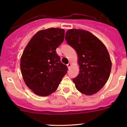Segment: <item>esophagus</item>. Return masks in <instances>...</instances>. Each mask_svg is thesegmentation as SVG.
<instances>
[{
	"label": "esophagus",
	"instance_id": "esophagus-1",
	"mask_svg": "<svg viewBox=\"0 0 127 127\" xmlns=\"http://www.w3.org/2000/svg\"><path fill=\"white\" fill-rule=\"evenodd\" d=\"M71 63H69L67 64V66L68 68H69V67H71Z\"/></svg>",
	"mask_w": 127,
	"mask_h": 127
}]
</instances>
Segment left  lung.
Instances as JSON below:
<instances>
[{"label":"left lung","mask_w":127,"mask_h":127,"mask_svg":"<svg viewBox=\"0 0 127 127\" xmlns=\"http://www.w3.org/2000/svg\"><path fill=\"white\" fill-rule=\"evenodd\" d=\"M65 39L77 54L80 71L72 79L75 87L86 95L97 93L107 82L112 67L106 46L90 32L83 29H69Z\"/></svg>","instance_id":"8db88e82"}]
</instances>
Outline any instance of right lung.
Masks as SVG:
<instances>
[{"label":"right lung","instance_id":"add662e5","mask_svg":"<svg viewBox=\"0 0 127 127\" xmlns=\"http://www.w3.org/2000/svg\"><path fill=\"white\" fill-rule=\"evenodd\" d=\"M64 29L51 28L38 31L26 46L20 60L24 83L33 93L47 96L55 92L67 71L56 49L63 42Z\"/></svg>","mask_w":127,"mask_h":127}]
</instances>
